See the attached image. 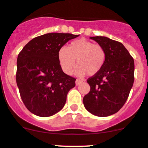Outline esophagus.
<instances>
[{"label":"esophagus","instance_id":"1","mask_svg":"<svg viewBox=\"0 0 148 148\" xmlns=\"http://www.w3.org/2000/svg\"><path fill=\"white\" fill-rule=\"evenodd\" d=\"M82 82V81L80 79H77L76 80V85H79V84H80Z\"/></svg>","mask_w":148,"mask_h":148}]
</instances>
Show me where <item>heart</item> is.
Listing matches in <instances>:
<instances>
[{
  "mask_svg": "<svg viewBox=\"0 0 148 148\" xmlns=\"http://www.w3.org/2000/svg\"><path fill=\"white\" fill-rule=\"evenodd\" d=\"M58 58L63 71L71 74L78 66L76 73L79 76L87 74L95 75L103 68L106 61V52L99 44H93L85 39L74 40L67 48L62 47L58 52Z\"/></svg>",
  "mask_w": 148,
  "mask_h": 148,
  "instance_id": "1",
  "label": "heart"
}]
</instances>
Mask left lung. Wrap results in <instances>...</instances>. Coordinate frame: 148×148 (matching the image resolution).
Instances as JSON below:
<instances>
[{
    "instance_id": "8db88e82",
    "label": "left lung",
    "mask_w": 148,
    "mask_h": 148,
    "mask_svg": "<svg viewBox=\"0 0 148 148\" xmlns=\"http://www.w3.org/2000/svg\"><path fill=\"white\" fill-rule=\"evenodd\" d=\"M90 39L101 45L106 52L102 69L87 79L90 91L83 98L85 108L97 116L116 114L127 101L134 83V59L118 41L102 36Z\"/></svg>"
}]
</instances>
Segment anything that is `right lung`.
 <instances>
[{"mask_svg":"<svg viewBox=\"0 0 148 148\" xmlns=\"http://www.w3.org/2000/svg\"><path fill=\"white\" fill-rule=\"evenodd\" d=\"M79 35L48 33L30 40L17 58L16 79L27 108L40 117L54 115L64 108L76 79L63 71L58 52Z\"/></svg>","mask_w":148,"mask_h":148,"instance_id":"right-lung-1","label":"right lung"}]
</instances>
